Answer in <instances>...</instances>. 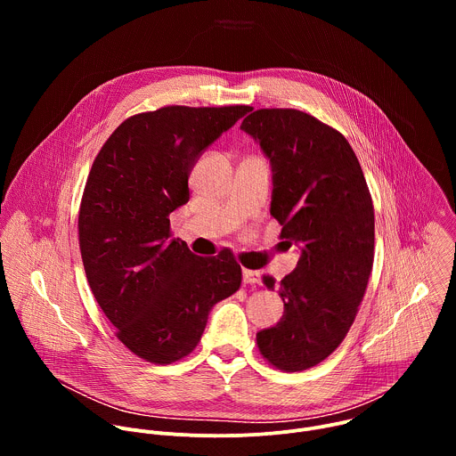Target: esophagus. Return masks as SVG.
Wrapping results in <instances>:
<instances>
[{
	"instance_id": "esophagus-1",
	"label": "esophagus",
	"mask_w": 456,
	"mask_h": 456,
	"mask_svg": "<svg viewBox=\"0 0 456 456\" xmlns=\"http://www.w3.org/2000/svg\"><path fill=\"white\" fill-rule=\"evenodd\" d=\"M243 283L245 285H259L262 283V274L257 271H250V269H243Z\"/></svg>"
}]
</instances>
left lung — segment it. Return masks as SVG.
Returning <instances> with one entry per match:
<instances>
[{
  "instance_id": "8db88e82",
  "label": "left lung",
  "mask_w": 456,
  "mask_h": 456,
  "mask_svg": "<svg viewBox=\"0 0 456 456\" xmlns=\"http://www.w3.org/2000/svg\"><path fill=\"white\" fill-rule=\"evenodd\" d=\"M241 129L271 159L280 236L301 245L297 267L280 283L285 314L256 343L274 368L303 371L343 343L359 312L373 267L371 194L348 141L314 115L262 108ZM264 283L274 289L273 278Z\"/></svg>"
}]
</instances>
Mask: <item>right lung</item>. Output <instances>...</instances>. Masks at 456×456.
Masks as SVG:
<instances>
[{
    "mask_svg": "<svg viewBox=\"0 0 456 456\" xmlns=\"http://www.w3.org/2000/svg\"><path fill=\"white\" fill-rule=\"evenodd\" d=\"M250 106H164L127 117L97 153L79 206L88 285L137 357L171 364L199 346L209 310L241 285L229 248L213 257L171 240L169 215L189 200L202 151Z\"/></svg>",
    "mask_w": 456,
    "mask_h": 456,
    "instance_id": "1",
    "label": "right lung"
}]
</instances>
